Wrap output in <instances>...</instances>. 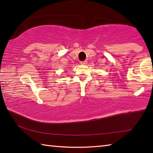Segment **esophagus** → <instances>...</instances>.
Here are the masks:
<instances>
[{"instance_id": "obj_1", "label": "esophagus", "mask_w": 153, "mask_h": 153, "mask_svg": "<svg viewBox=\"0 0 153 153\" xmlns=\"http://www.w3.org/2000/svg\"><path fill=\"white\" fill-rule=\"evenodd\" d=\"M80 64H81V65H86L87 64V61H81V62H80Z\"/></svg>"}]
</instances>
